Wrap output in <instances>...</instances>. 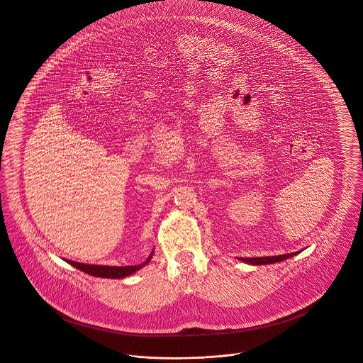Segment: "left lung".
<instances>
[{
    "label": "left lung",
    "mask_w": 363,
    "mask_h": 363,
    "mask_svg": "<svg viewBox=\"0 0 363 363\" xmlns=\"http://www.w3.org/2000/svg\"><path fill=\"white\" fill-rule=\"evenodd\" d=\"M301 252H295V253H288V255H282V256H267V257H253V259H243L240 257V261L252 264V265H264V264H274V262H279L284 259H291L296 255H299Z\"/></svg>",
    "instance_id": "8db88e82"
}]
</instances>
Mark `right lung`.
<instances>
[{
    "label": "right lung",
    "mask_w": 363,
    "mask_h": 363,
    "mask_svg": "<svg viewBox=\"0 0 363 363\" xmlns=\"http://www.w3.org/2000/svg\"><path fill=\"white\" fill-rule=\"evenodd\" d=\"M154 256V250L150 255V257L145 259L143 264L138 265H125V267H110V265H96V264H82V262H75L71 259H67L68 264H71L72 267L92 275V277H101V278H113V279H118V278H124L128 277L134 272H137L138 269H141L143 267H145Z\"/></svg>",
    "instance_id": "obj_1"
}]
</instances>
